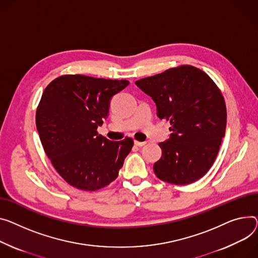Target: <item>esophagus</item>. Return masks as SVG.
I'll list each match as a JSON object with an SVG mask.
<instances>
[{
  "instance_id": "obj_1",
  "label": "esophagus",
  "mask_w": 258,
  "mask_h": 258,
  "mask_svg": "<svg viewBox=\"0 0 258 258\" xmlns=\"http://www.w3.org/2000/svg\"><path fill=\"white\" fill-rule=\"evenodd\" d=\"M134 143H135V145H136V146H139V147L144 146V145L146 144V142H145V141H144V142H140V141H136V140L134 141Z\"/></svg>"
}]
</instances>
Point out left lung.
Here are the masks:
<instances>
[{
  "instance_id": "8db88e82",
  "label": "left lung",
  "mask_w": 258,
  "mask_h": 258,
  "mask_svg": "<svg viewBox=\"0 0 258 258\" xmlns=\"http://www.w3.org/2000/svg\"><path fill=\"white\" fill-rule=\"evenodd\" d=\"M136 85L156 102L157 115L171 123L169 139L161 142L156 175L167 182L188 184L214 164L226 128L224 98L199 68L182 65L141 79Z\"/></svg>"
}]
</instances>
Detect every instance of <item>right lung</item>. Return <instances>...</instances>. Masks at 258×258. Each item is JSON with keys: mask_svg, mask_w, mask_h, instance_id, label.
Returning a JSON list of instances; mask_svg holds the SVG:
<instances>
[{"mask_svg": "<svg viewBox=\"0 0 258 258\" xmlns=\"http://www.w3.org/2000/svg\"><path fill=\"white\" fill-rule=\"evenodd\" d=\"M128 84L67 75L42 93L36 112L39 138L57 172L71 185L95 191L117 178L134 141H111L96 130L109 116L112 97Z\"/></svg>", "mask_w": 258, "mask_h": 258, "instance_id": "add662e5", "label": "right lung"}]
</instances>
